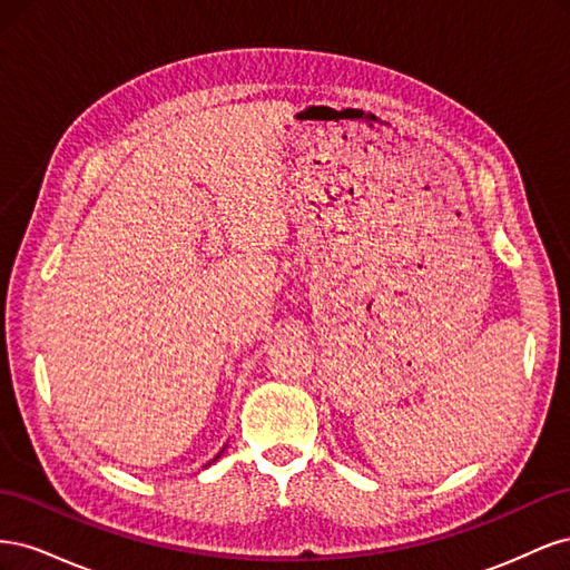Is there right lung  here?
I'll list each match as a JSON object with an SVG mask.
<instances>
[{"label": "right lung", "instance_id": "1", "mask_svg": "<svg viewBox=\"0 0 570 570\" xmlns=\"http://www.w3.org/2000/svg\"><path fill=\"white\" fill-rule=\"evenodd\" d=\"M223 450H226V446H223ZM223 450H220V452H218V454H216V456H214V461H216V459H218V456H220V454H223ZM209 463H212V461H209ZM209 463H206V465H209Z\"/></svg>", "mask_w": 570, "mask_h": 570}]
</instances>
